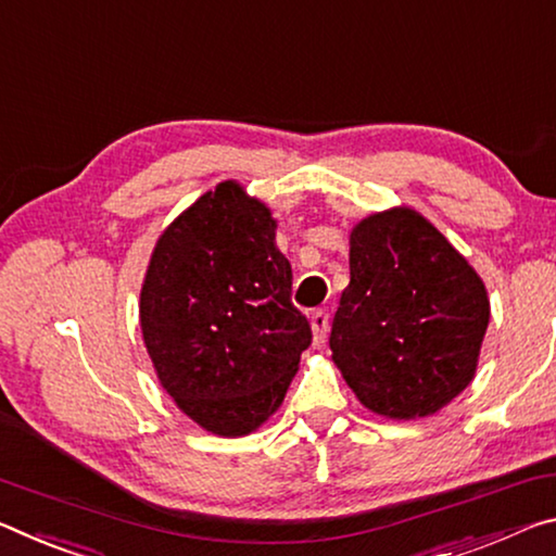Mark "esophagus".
<instances>
[{
    "label": "esophagus",
    "mask_w": 556,
    "mask_h": 556,
    "mask_svg": "<svg viewBox=\"0 0 556 556\" xmlns=\"http://www.w3.org/2000/svg\"><path fill=\"white\" fill-rule=\"evenodd\" d=\"M311 327H313V344L315 348H323L327 340V330H330V315L325 311H315L311 315Z\"/></svg>",
    "instance_id": "esophagus-1"
}]
</instances>
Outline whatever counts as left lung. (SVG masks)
Returning <instances> with one entry per match:
<instances>
[{"label":"left lung","instance_id":"1","mask_svg":"<svg viewBox=\"0 0 556 556\" xmlns=\"http://www.w3.org/2000/svg\"><path fill=\"white\" fill-rule=\"evenodd\" d=\"M488 320L485 283L429 218L396 206L354 226L330 350L369 412L412 421L453 402L476 377Z\"/></svg>","mask_w":556,"mask_h":556}]
</instances>
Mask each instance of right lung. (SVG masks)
Segmentation results:
<instances>
[{
    "mask_svg": "<svg viewBox=\"0 0 556 556\" xmlns=\"http://www.w3.org/2000/svg\"><path fill=\"white\" fill-rule=\"evenodd\" d=\"M270 208L222 181L154 243L140 290L160 384L204 431L245 435L283 404L313 332Z\"/></svg>",
    "mask_w": 556,
    "mask_h": 556,
    "instance_id": "obj_1",
    "label": "right lung"
}]
</instances>
